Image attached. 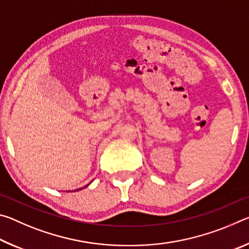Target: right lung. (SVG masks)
Returning a JSON list of instances; mask_svg holds the SVG:
<instances>
[{
  "mask_svg": "<svg viewBox=\"0 0 249 249\" xmlns=\"http://www.w3.org/2000/svg\"><path fill=\"white\" fill-rule=\"evenodd\" d=\"M90 183H91V182H90ZM90 183H89V184H90ZM89 184H88V185H89ZM88 185H86V187H88ZM86 187H84V188H86ZM81 189H83V188H81ZM81 189H78V190H75V191H79V190H81Z\"/></svg>",
  "mask_w": 249,
  "mask_h": 249,
  "instance_id": "right-lung-1",
  "label": "right lung"
}]
</instances>
